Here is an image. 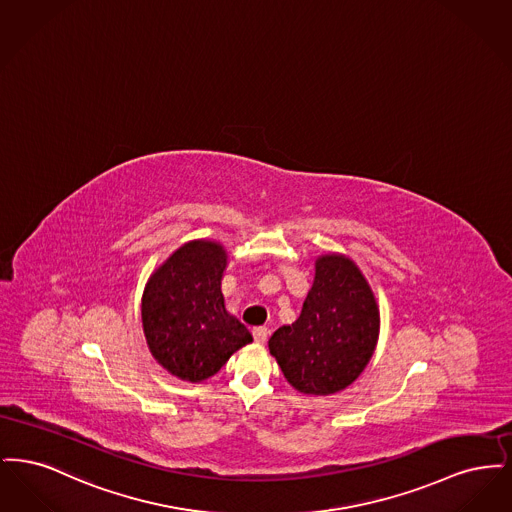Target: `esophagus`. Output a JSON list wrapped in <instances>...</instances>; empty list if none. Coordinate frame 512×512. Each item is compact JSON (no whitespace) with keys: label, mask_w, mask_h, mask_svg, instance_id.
Masks as SVG:
<instances>
[{"label":"esophagus","mask_w":512,"mask_h":512,"mask_svg":"<svg viewBox=\"0 0 512 512\" xmlns=\"http://www.w3.org/2000/svg\"><path fill=\"white\" fill-rule=\"evenodd\" d=\"M253 338H255L257 343H265L268 338L267 326H257V328H253Z\"/></svg>","instance_id":"34e87169"}]
</instances>
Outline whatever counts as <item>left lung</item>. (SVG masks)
<instances>
[{
    "mask_svg": "<svg viewBox=\"0 0 512 512\" xmlns=\"http://www.w3.org/2000/svg\"><path fill=\"white\" fill-rule=\"evenodd\" d=\"M378 334L380 309L365 274L347 255L324 253L301 315L272 334L268 349L295 390L332 395L361 376Z\"/></svg>",
    "mask_w": 512,
    "mask_h": 512,
    "instance_id": "obj_1",
    "label": "left lung"
}]
</instances>
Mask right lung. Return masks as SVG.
Here are the masks:
<instances>
[{
	"mask_svg": "<svg viewBox=\"0 0 512 512\" xmlns=\"http://www.w3.org/2000/svg\"><path fill=\"white\" fill-rule=\"evenodd\" d=\"M224 245L192 240L153 270L142 295V326L153 359L172 376L203 382L253 341L244 324L228 313L222 276Z\"/></svg>",
	"mask_w": 512,
	"mask_h": 512,
	"instance_id": "right-lung-1",
	"label": "right lung"
}]
</instances>
